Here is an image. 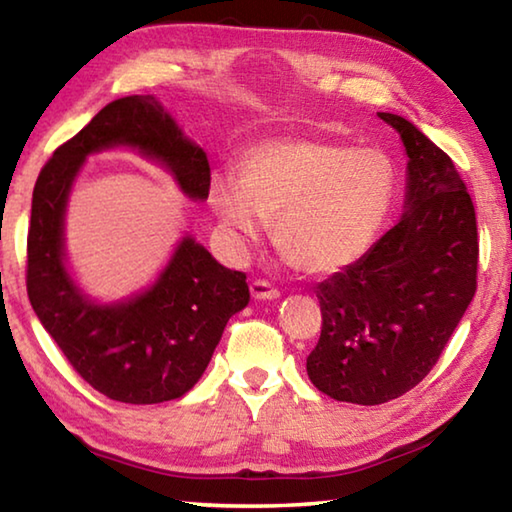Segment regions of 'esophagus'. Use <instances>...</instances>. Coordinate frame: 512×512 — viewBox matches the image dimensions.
I'll use <instances>...</instances> for the list:
<instances>
[{
    "label": "esophagus",
    "instance_id": "obj_1",
    "mask_svg": "<svg viewBox=\"0 0 512 512\" xmlns=\"http://www.w3.org/2000/svg\"><path fill=\"white\" fill-rule=\"evenodd\" d=\"M250 293H253L255 300H277L280 298V291H277L273 284H268L264 280H255L250 284Z\"/></svg>",
    "mask_w": 512,
    "mask_h": 512
}]
</instances>
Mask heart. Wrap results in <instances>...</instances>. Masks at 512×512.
Returning a JSON list of instances; mask_svg holds the SVG:
<instances>
[{"label":"heart","mask_w":512,"mask_h":512,"mask_svg":"<svg viewBox=\"0 0 512 512\" xmlns=\"http://www.w3.org/2000/svg\"><path fill=\"white\" fill-rule=\"evenodd\" d=\"M397 167L377 149L280 137L241 155L239 180L216 173L210 205L239 246L275 222V248L298 273H341L368 253L395 205Z\"/></svg>","instance_id":"1"}]
</instances>
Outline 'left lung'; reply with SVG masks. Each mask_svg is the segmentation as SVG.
I'll return each instance as SVG.
<instances>
[{"label": "left lung", "instance_id": "left-lung-1", "mask_svg": "<svg viewBox=\"0 0 512 512\" xmlns=\"http://www.w3.org/2000/svg\"><path fill=\"white\" fill-rule=\"evenodd\" d=\"M406 151L404 212L357 264L316 287L323 311L307 375L339 402L375 406L429 375L476 291V214L445 151L377 112Z\"/></svg>", "mask_w": 512, "mask_h": 512}]
</instances>
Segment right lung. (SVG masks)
Wrapping results in <instances>:
<instances>
[{
    "mask_svg": "<svg viewBox=\"0 0 512 512\" xmlns=\"http://www.w3.org/2000/svg\"><path fill=\"white\" fill-rule=\"evenodd\" d=\"M131 149L171 173L187 198L210 194V162L153 94L108 103L42 167L31 203L27 291L42 327L74 370L110 400L158 404L185 395L210 363L228 320L248 305L246 275L221 266L192 235L149 287L99 302L69 271L65 214L85 160Z\"/></svg>",
    "mask_w": 512,
    "mask_h": 512,
    "instance_id": "1",
    "label": "right lung"
}]
</instances>
